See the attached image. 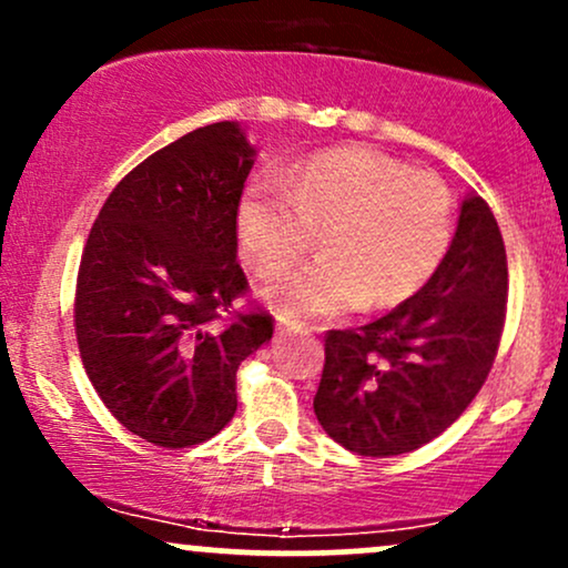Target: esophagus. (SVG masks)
I'll list each match as a JSON object with an SVG mask.
<instances>
[{
    "label": "esophagus",
    "mask_w": 568,
    "mask_h": 568,
    "mask_svg": "<svg viewBox=\"0 0 568 568\" xmlns=\"http://www.w3.org/2000/svg\"><path fill=\"white\" fill-rule=\"evenodd\" d=\"M277 334H310V328L296 321H288V317H277Z\"/></svg>",
    "instance_id": "1"
}]
</instances>
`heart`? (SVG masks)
<instances>
[{
    "label": "heart",
    "mask_w": 568,
    "mask_h": 568,
    "mask_svg": "<svg viewBox=\"0 0 568 568\" xmlns=\"http://www.w3.org/2000/svg\"><path fill=\"white\" fill-rule=\"evenodd\" d=\"M321 232L325 253L262 288L285 317H328L393 306L435 275L454 232L448 189L429 173L361 146L328 149L277 173H256L234 211L245 262L275 275Z\"/></svg>",
    "instance_id": "obj_1"
}]
</instances>
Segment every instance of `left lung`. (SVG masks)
I'll return each mask as SVG.
<instances>
[{
	"label": "left lung",
	"instance_id": "1",
	"mask_svg": "<svg viewBox=\"0 0 568 568\" xmlns=\"http://www.w3.org/2000/svg\"><path fill=\"white\" fill-rule=\"evenodd\" d=\"M507 256L478 194L459 202L452 245L435 275L389 315L325 336L315 414L361 456H397L452 427L484 387L497 355Z\"/></svg>",
	"mask_w": 568,
	"mask_h": 568
}]
</instances>
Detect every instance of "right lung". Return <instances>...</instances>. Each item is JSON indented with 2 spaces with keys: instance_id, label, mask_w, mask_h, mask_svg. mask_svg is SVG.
<instances>
[{
  "instance_id": "add662e5",
  "label": "right lung",
  "mask_w": 568,
  "mask_h": 568,
  "mask_svg": "<svg viewBox=\"0 0 568 568\" xmlns=\"http://www.w3.org/2000/svg\"><path fill=\"white\" fill-rule=\"evenodd\" d=\"M256 146L240 122L181 135L103 202L77 277V344L106 408L130 433L186 448L237 410V368L272 317L221 315L245 293L234 211Z\"/></svg>"
}]
</instances>
